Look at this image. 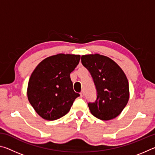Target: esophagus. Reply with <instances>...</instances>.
<instances>
[{
	"label": "esophagus",
	"instance_id": "34e87169",
	"mask_svg": "<svg viewBox=\"0 0 155 155\" xmlns=\"http://www.w3.org/2000/svg\"><path fill=\"white\" fill-rule=\"evenodd\" d=\"M80 96H81V97H83V96H84V91H81V92H80Z\"/></svg>",
	"mask_w": 155,
	"mask_h": 155
}]
</instances>
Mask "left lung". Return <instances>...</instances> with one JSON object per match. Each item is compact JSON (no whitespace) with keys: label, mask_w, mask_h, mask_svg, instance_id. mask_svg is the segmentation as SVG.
<instances>
[{"label":"left lung","mask_w":155,"mask_h":155,"mask_svg":"<svg viewBox=\"0 0 155 155\" xmlns=\"http://www.w3.org/2000/svg\"><path fill=\"white\" fill-rule=\"evenodd\" d=\"M81 63L90 72L96 89L95 102L87 104L91 114L102 120L116 117L129 99L124 72L114 61L99 54L83 55Z\"/></svg>","instance_id":"obj_1"}]
</instances>
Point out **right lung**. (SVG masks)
<instances>
[{
    "label": "right lung",
    "mask_w": 155,
    "mask_h": 155,
    "mask_svg": "<svg viewBox=\"0 0 155 155\" xmlns=\"http://www.w3.org/2000/svg\"><path fill=\"white\" fill-rule=\"evenodd\" d=\"M80 55L58 54L41 61L31 75L27 96L42 118L55 120L66 115L80 96L73 90L70 73L80 61Z\"/></svg>",
    "instance_id": "add662e5"
}]
</instances>
